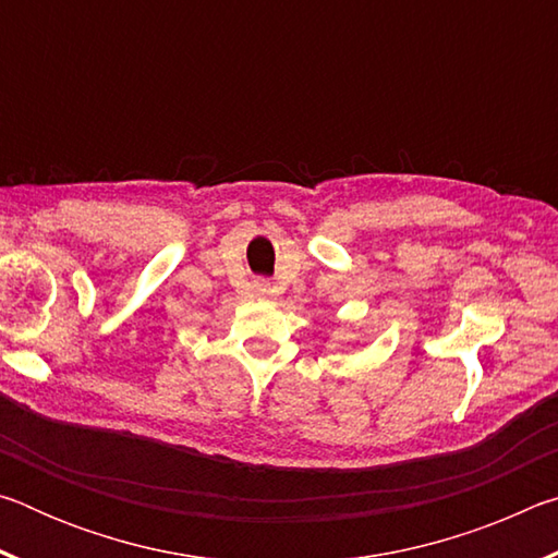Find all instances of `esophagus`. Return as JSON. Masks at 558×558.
<instances>
[{"instance_id": "esophagus-1", "label": "esophagus", "mask_w": 558, "mask_h": 558, "mask_svg": "<svg viewBox=\"0 0 558 558\" xmlns=\"http://www.w3.org/2000/svg\"><path fill=\"white\" fill-rule=\"evenodd\" d=\"M260 292H266V288H263V286H260Z\"/></svg>"}]
</instances>
